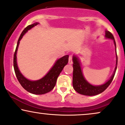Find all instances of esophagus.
<instances>
[{
  "label": "esophagus",
  "instance_id": "obj_1",
  "mask_svg": "<svg viewBox=\"0 0 125 125\" xmlns=\"http://www.w3.org/2000/svg\"><path fill=\"white\" fill-rule=\"evenodd\" d=\"M72 63H73V61H72V56L70 55V56H69V64H72Z\"/></svg>",
  "mask_w": 125,
  "mask_h": 125
}]
</instances>
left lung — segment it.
<instances>
[{
    "instance_id": "left-lung-1",
    "label": "left lung",
    "mask_w": 125,
    "mask_h": 125,
    "mask_svg": "<svg viewBox=\"0 0 125 125\" xmlns=\"http://www.w3.org/2000/svg\"><path fill=\"white\" fill-rule=\"evenodd\" d=\"M106 38L111 39L114 41V45L115 46L116 50V66L114 70V73L112 74L107 82L105 83L104 84L98 85H94L90 83H88L85 80L84 77L83 72L81 67V63L80 59L77 55H74L73 56V86L74 90L77 91L79 94L82 95H88V96H93L96 95L104 91L107 87L110 85L113 80L114 76H115L116 70L117 68V63H118V56L116 54V42L115 39L113 35L108 31H105Z\"/></svg>"
}]
</instances>
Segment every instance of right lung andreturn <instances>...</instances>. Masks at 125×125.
Here are the masks:
<instances>
[{
	"mask_svg": "<svg viewBox=\"0 0 125 125\" xmlns=\"http://www.w3.org/2000/svg\"><path fill=\"white\" fill-rule=\"evenodd\" d=\"M39 24H40L39 22H34L32 24L29 25L26 28H25V29L21 34L19 40H18L16 51L14 52L13 66H14V69L16 77L21 86L25 90H27L31 94L40 95V94H44L49 92L54 88V87L56 85V80L59 75L62 71L63 67L68 63L69 55H65V56L58 59L55 62V64H53L52 68L48 72L47 74L38 80H30L25 77L22 74L18 67L17 63V52L20 43V41L21 40L24 35L28 30H31V28Z\"/></svg>",
	"mask_w": 125,
	"mask_h": 125,
	"instance_id": "obj_1",
	"label": "right lung"
}]
</instances>
